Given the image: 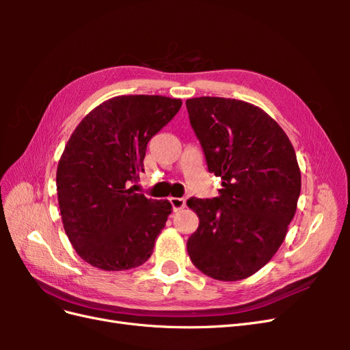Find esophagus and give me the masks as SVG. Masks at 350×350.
I'll return each instance as SVG.
<instances>
[{
  "label": "esophagus",
  "mask_w": 350,
  "mask_h": 350,
  "mask_svg": "<svg viewBox=\"0 0 350 350\" xmlns=\"http://www.w3.org/2000/svg\"><path fill=\"white\" fill-rule=\"evenodd\" d=\"M169 201H171V206L174 208V211H178L185 207V198H178V197H171L169 198Z\"/></svg>",
  "instance_id": "1"
}]
</instances>
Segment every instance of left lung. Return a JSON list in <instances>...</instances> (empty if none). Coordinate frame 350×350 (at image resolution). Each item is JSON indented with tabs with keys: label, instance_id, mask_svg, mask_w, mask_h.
<instances>
[{
	"label": "left lung",
	"instance_id": "1",
	"mask_svg": "<svg viewBox=\"0 0 350 350\" xmlns=\"http://www.w3.org/2000/svg\"><path fill=\"white\" fill-rule=\"evenodd\" d=\"M185 105L208 172L221 178L219 197L187 201L200 220L188 256L216 280L250 278L278 252L295 216L301 171L293 146L248 102L203 96Z\"/></svg>",
	"mask_w": 350,
	"mask_h": 350
}]
</instances>
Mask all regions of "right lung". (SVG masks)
Returning <instances> with one entry per match:
<instances>
[{"mask_svg": "<svg viewBox=\"0 0 350 350\" xmlns=\"http://www.w3.org/2000/svg\"><path fill=\"white\" fill-rule=\"evenodd\" d=\"M181 99L130 94L105 100L71 134L58 162L57 193L66 234L79 256L107 271L149 260L172 206L130 187L143 172L147 143Z\"/></svg>", "mask_w": 350, "mask_h": 350, "instance_id": "obj_1", "label": "right lung"}]
</instances>
